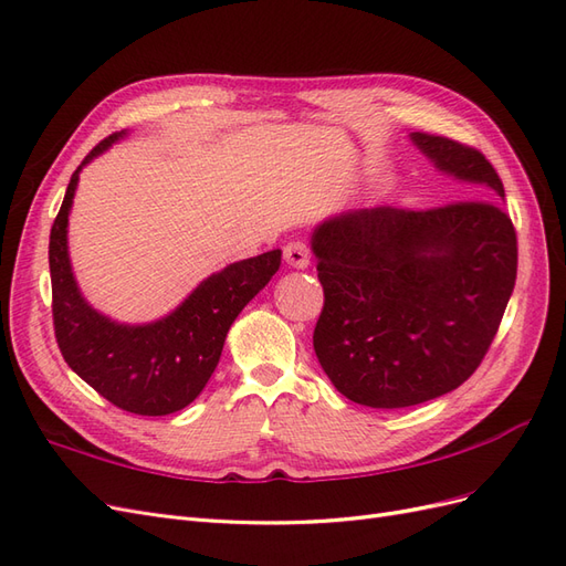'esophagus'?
<instances>
[{
    "mask_svg": "<svg viewBox=\"0 0 566 566\" xmlns=\"http://www.w3.org/2000/svg\"><path fill=\"white\" fill-rule=\"evenodd\" d=\"M283 256L285 262L293 266V269H306L312 262V250L310 245H306L304 241H290L285 248H283Z\"/></svg>",
    "mask_w": 566,
    "mask_h": 566,
    "instance_id": "obj_1",
    "label": "esophagus"
}]
</instances>
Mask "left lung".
I'll return each mask as SVG.
<instances>
[{
  "instance_id": "obj_1",
  "label": "left lung",
  "mask_w": 566,
  "mask_h": 566,
  "mask_svg": "<svg viewBox=\"0 0 566 566\" xmlns=\"http://www.w3.org/2000/svg\"><path fill=\"white\" fill-rule=\"evenodd\" d=\"M410 139L474 196L354 210L312 235L323 285L314 352L337 391L370 408L416 406L465 382L517 279V233L484 153L427 132Z\"/></svg>"
}]
</instances>
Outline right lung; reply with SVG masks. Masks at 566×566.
Here are the masks:
<instances>
[{
	"label": "right lung",
	"mask_w": 566,
	"mask_h": 566,
	"mask_svg": "<svg viewBox=\"0 0 566 566\" xmlns=\"http://www.w3.org/2000/svg\"><path fill=\"white\" fill-rule=\"evenodd\" d=\"M119 134L106 136L75 169L49 235L51 314L59 349L80 378L136 416H169L191 403L214 373L235 316L281 266V250L229 264L181 306L146 325H123L84 302L67 260V214L80 169Z\"/></svg>",
	"instance_id": "right-lung-1"
}]
</instances>
